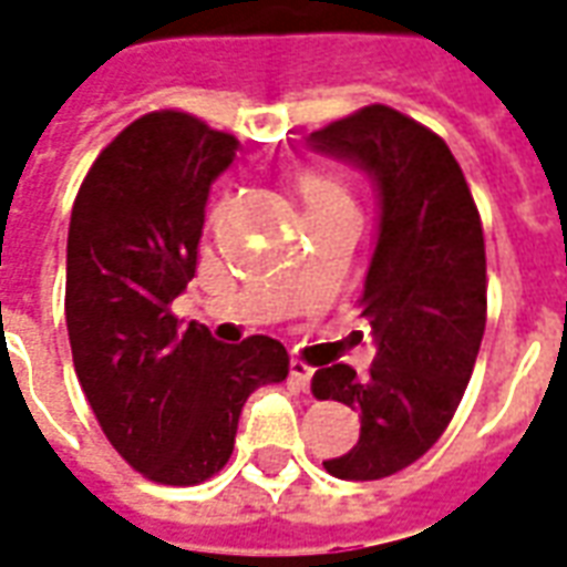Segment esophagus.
Returning a JSON list of instances; mask_svg holds the SVG:
<instances>
[{"label":"esophagus","mask_w":567,"mask_h":567,"mask_svg":"<svg viewBox=\"0 0 567 567\" xmlns=\"http://www.w3.org/2000/svg\"><path fill=\"white\" fill-rule=\"evenodd\" d=\"M311 378H313L311 365H305L301 359H292V362H289V383H292L296 390L301 392L308 390V386H311Z\"/></svg>","instance_id":"34e87169"}]
</instances>
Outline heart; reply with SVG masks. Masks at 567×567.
<instances>
[{
  "label": "heart",
  "mask_w": 567,
  "mask_h": 567,
  "mask_svg": "<svg viewBox=\"0 0 567 567\" xmlns=\"http://www.w3.org/2000/svg\"><path fill=\"white\" fill-rule=\"evenodd\" d=\"M301 196L308 202V208H320V205H344V189L334 184L332 177L308 175L301 181Z\"/></svg>",
  "instance_id": "heart-1"
}]
</instances>
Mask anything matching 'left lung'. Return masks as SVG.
<instances>
[{
	"instance_id": "left-lung-1",
	"label": "left lung",
	"mask_w": 567,
	"mask_h": 567,
	"mask_svg": "<svg viewBox=\"0 0 567 567\" xmlns=\"http://www.w3.org/2000/svg\"><path fill=\"white\" fill-rule=\"evenodd\" d=\"M311 151L357 165L378 196V233L359 317L374 338L369 378L338 362L313 395L362 414L357 447L323 465L341 481L408 468L444 435L486 329V250L474 198L435 132L369 105L308 135Z\"/></svg>"
}]
</instances>
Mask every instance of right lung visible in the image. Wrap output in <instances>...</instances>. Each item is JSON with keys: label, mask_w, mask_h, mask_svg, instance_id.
Wrapping results in <instances>:
<instances>
[{"label": "right lung", "mask_w": 567, "mask_h": 567, "mask_svg": "<svg viewBox=\"0 0 567 567\" xmlns=\"http://www.w3.org/2000/svg\"><path fill=\"white\" fill-rule=\"evenodd\" d=\"M235 151V135L184 111L144 114L99 153L69 223L65 326L81 390L120 456L168 486L217 474L250 392L289 371L275 338L220 344L168 308L196 278L210 184Z\"/></svg>", "instance_id": "1"}]
</instances>
